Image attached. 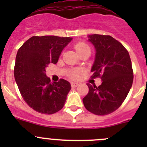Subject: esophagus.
Instances as JSON below:
<instances>
[{"label":"esophagus","mask_w":147,"mask_h":147,"mask_svg":"<svg viewBox=\"0 0 147 147\" xmlns=\"http://www.w3.org/2000/svg\"><path fill=\"white\" fill-rule=\"evenodd\" d=\"M77 86H79V83L71 82V87H72V88H76Z\"/></svg>","instance_id":"34e87169"}]
</instances>
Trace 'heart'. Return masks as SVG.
<instances>
[{
	"label": "heart",
	"instance_id": "heart-1",
	"mask_svg": "<svg viewBox=\"0 0 147 147\" xmlns=\"http://www.w3.org/2000/svg\"><path fill=\"white\" fill-rule=\"evenodd\" d=\"M74 48L78 54H80V53L82 52V51H88L90 52V49L89 45L88 44L85 43V42H78L75 45ZM82 73V69H81V68H75V69H73L70 71L69 76L73 80H76V79L79 78V76H80Z\"/></svg>",
	"mask_w": 147,
	"mask_h": 147
}]
</instances>
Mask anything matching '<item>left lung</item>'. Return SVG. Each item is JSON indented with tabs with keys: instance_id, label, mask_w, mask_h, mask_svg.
<instances>
[{
	"instance_id": "1",
	"label": "left lung",
	"mask_w": 147,
	"mask_h": 147,
	"mask_svg": "<svg viewBox=\"0 0 147 147\" xmlns=\"http://www.w3.org/2000/svg\"><path fill=\"white\" fill-rule=\"evenodd\" d=\"M89 41L96 49L91 79L102 80L98 87L88 83L89 91L83 98L85 108L97 115L112 113L124 102L133 82L128 51L110 35L92 34Z\"/></svg>"
}]
</instances>
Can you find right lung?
I'll return each mask as SVG.
<instances>
[{
    "mask_svg": "<svg viewBox=\"0 0 147 147\" xmlns=\"http://www.w3.org/2000/svg\"><path fill=\"white\" fill-rule=\"evenodd\" d=\"M71 37L33 36L18 49L14 75L22 97L35 111L53 114L63 107L71 84L63 79L51 82L45 67L56 64Z\"/></svg>",
    "mask_w": 147,
    "mask_h": 147,
    "instance_id": "add662e5",
    "label": "right lung"
}]
</instances>
